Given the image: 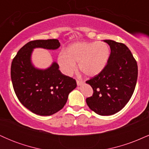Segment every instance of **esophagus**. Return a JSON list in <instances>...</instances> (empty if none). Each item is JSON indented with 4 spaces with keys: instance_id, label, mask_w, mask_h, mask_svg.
<instances>
[{
    "instance_id": "esophagus-1",
    "label": "esophagus",
    "mask_w": 149,
    "mask_h": 149,
    "mask_svg": "<svg viewBox=\"0 0 149 149\" xmlns=\"http://www.w3.org/2000/svg\"><path fill=\"white\" fill-rule=\"evenodd\" d=\"M76 83H77V85L78 86H80V85H82L83 84V81H80V80H76Z\"/></svg>"
}]
</instances>
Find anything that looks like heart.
<instances>
[{
    "label": "heart",
    "mask_w": 149,
    "mask_h": 149,
    "mask_svg": "<svg viewBox=\"0 0 149 149\" xmlns=\"http://www.w3.org/2000/svg\"><path fill=\"white\" fill-rule=\"evenodd\" d=\"M110 57V48L106 42H76L58 55L57 62L63 73L71 76L76 68L86 76L94 77L103 71Z\"/></svg>",
    "instance_id": "1"
}]
</instances>
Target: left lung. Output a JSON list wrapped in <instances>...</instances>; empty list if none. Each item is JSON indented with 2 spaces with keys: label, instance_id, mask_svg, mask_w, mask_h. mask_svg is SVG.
I'll return each instance as SVG.
<instances>
[{
  "label": "left lung",
  "instance_id": "8db88e82",
  "mask_svg": "<svg viewBox=\"0 0 149 149\" xmlns=\"http://www.w3.org/2000/svg\"><path fill=\"white\" fill-rule=\"evenodd\" d=\"M104 41L110 46V57L103 71L86 81L94 92L86 102L97 114L111 116L120 111L130 100L137 80L138 67L125 44L112 40Z\"/></svg>",
  "mask_w": 149,
  "mask_h": 149
}]
</instances>
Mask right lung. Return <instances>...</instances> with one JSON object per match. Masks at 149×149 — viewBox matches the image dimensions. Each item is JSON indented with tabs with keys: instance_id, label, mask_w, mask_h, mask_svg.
Listing matches in <instances>:
<instances>
[{
	"instance_id": "obj_1",
	"label": "right lung",
	"mask_w": 149,
	"mask_h": 149,
	"mask_svg": "<svg viewBox=\"0 0 149 149\" xmlns=\"http://www.w3.org/2000/svg\"><path fill=\"white\" fill-rule=\"evenodd\" d=\"M57 39L37 40L27 42L18 51L11 65V80L19 102L39 116H51L61 110L69 93L76 88V81L59 70L55 61L46 69H39L31 60L36 48L56 50Z\"/></svg>"
}]
</instances>
